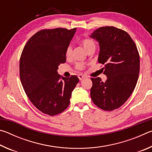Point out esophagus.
<instances>
[{
  "label": "esophagus",
  "mask_w": 152,
  "mask_h": 152,
  "mask_svg": "<svg viewBox=\"0 0 152 152\" xmlns=\"http://www.w3.org/2000/svg\"><path fill=\"white\" fill-rule=\"evenodd\" d=\"M86 78V77L85 76H84V75H82V74H80V75H78V78H79L80 80H83L84 78Z\"/></svg>",
  "instance_id": "esophagus-1"
}]
</instances>
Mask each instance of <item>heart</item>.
I'll return each mask as SVG.
<instances>
[{"mask_svg": "<svg viewBox=\"0 0 152 152\" xmlns=\"http://www.w3.org/2000/svg\"><path fill=\"white\" fill-rule=\"evenodd\" d=\"M82 45H83L84 48L85 49L86 51H88L91 50H95V48H96V45H95V43L91 39H88V38H85V39H83L81 41ZM72 48L71 46H68L66 49V58H70L72 54ZM84 65L82 64H76V68L78 69H81L84 68Z\"/></svg>", "mask_w": 152, "mask_h": 152, "instance_id": "obj_1", "label": "heart"}]
</instances>
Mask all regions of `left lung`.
Returning <instances> with one entry per match:
<instances>
[{"instance_id": "1", "label": "left lung", "mask_w": 152, "mask_h": 152, "mask_svg": "<svg viewBox=\"0 0 152 152\" xmlns=\"http://www.w3.org/2000/svg\"><path fill=\"white\" fill-rule=\"evenodd\" d=\"M99 42V63L104 64L105 82L92 78L91 96L97 107L113 110L127 101L134 91L140 73V55L128 33L114 27H100L91 35Z\"/></svg>"}]
</instances>
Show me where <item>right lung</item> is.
Listing matches in <instances>:
<instances>
[{"mask_svg":"<svg viewBox=\"0 0 152 152\" xmlns=\"http://www.w3.org/2000/svg\"><path fill=\"white\" fill-rule=\"evenodd\" d=\"M76 28L43 29L33 35L20 58L22 86L33 104L43 113L53 116L70 104L72 92L79 79L60 76L58 66L66 62V51Z\"/></svg>","mask_w":152,"mask_h":152,"instance_id":"1","label":"right lung"}]
</instances>
